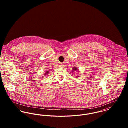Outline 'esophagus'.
<instances>
[{
	"instance_id": "34e87169",
	"label": "esophagus",
	"mask_w": 128,
	"mask_h": 128,
	"mask_svg": "<svg viewBox=\"0 0 128 128\" xmlns=\"http://www.w3.org/2000/svg\"><path fill=\"white\" fill-rule=\"evenodd\" d=\"M60 66V67H62V68H63V67H64V64H61Z\"/></svg>"
}]
</instances>
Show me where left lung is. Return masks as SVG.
Wrapping results in <instances>:
<instances>
[{"label": "left lung", "mask_w": 128, "mask_h": 128, "mask_svg": "<svg viewBox=\"0 0 128 128\" xmlns=\"http://www.w3.org/2000/svg\"><path fill=\"white\" fill-rule=\"evenodd\" d=\"M75 71H77V72H79L78 70H77V68H76L73 67V68H72V72H75ZM79 77L78 75L76 76V77Z\"/></svg>", "instance_id": "1"}]
</instances>
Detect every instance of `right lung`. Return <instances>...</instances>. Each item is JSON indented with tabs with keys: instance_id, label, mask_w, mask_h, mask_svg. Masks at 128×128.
<instances>
[{
	"instance_id": "add662e5",
	"label": "right lung",
	"mask_w": 128,
	"mask_h": 128,
	"mask_svg": "<svg viewBox=\"0 0 128 128\" xmlns=\"http://www.w3.org/2000/svg\"><path fill=\"white\" fill-rule=\"evenodd\" d=\"M48 72H49L48 71H46V72H45V75H46L47 73H48Z\"/></svg>"
}]
</instances>
